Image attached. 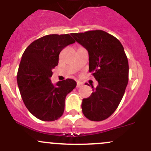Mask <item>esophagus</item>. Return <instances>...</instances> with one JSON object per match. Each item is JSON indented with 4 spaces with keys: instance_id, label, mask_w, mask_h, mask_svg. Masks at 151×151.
Masks as SVG:
<instances>
[{
    "instance_id": "obj_1",
    "label": "esophagus",
    "mask_w": 151,
    "mask_h": 151,
    "mask_svg": "<svg viewBox=\"0 0 151 151\" xmlns=\"http://www.w3.org/2000/svg\"><path fill=\"white\" fill-rule=\"evenodd\" d=\"M83 86V83L81 82H77V88H80V87H81Z\"/></svg>"
}]
</instances>
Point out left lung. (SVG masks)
Listing matches in <instances>:
<instances>
[{
	"mask_svg": "<svg viewBox=\"0 0 151 151\" xmlns=\"http://www.w3.org/2000/svg\"><path fill=\"white\" fill-rule=\"evenodd\" d=\"M71 36L88 50L89 72L98 82L91 95L83 100V113L91 121L105 120L118 108L128 83L129 65L124 47L115 36L100 29Z\"/></svg>",
	"mask_w": 151,
	"mask_h": 151,
	"instance_id": "left-lung-1",
	"label": "left lung"
}]
</instances>
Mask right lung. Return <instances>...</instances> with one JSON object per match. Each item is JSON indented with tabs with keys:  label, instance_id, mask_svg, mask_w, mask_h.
<instances>
[{
	"label": "right lung",
	"instance_id": "add662e5",
	"mask_svg": "<svg viewBox=\"0 0 151 151\" xmlns=\"http://www.w3.org/2000/svg\"><path fill=\"white\" fill-rule=\"evenodd\" d=\"M74 42L69 34L47 35L32 42L22 55L17 83L26 107L40 120L60 118L64 112L66 95L77 86L72 79L56 84L50 80L61 50Z\"/></svg>",
	"mask_w": 151,
	"mask_h": 151
}]
</instances>
